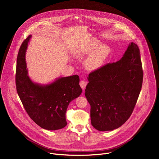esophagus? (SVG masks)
Returning a JSON list of instances; mask_svg holds the SVG:
<instances>
[{
    "mask_svg": "<svg viewBox=\"0 0 159 159\" xmlns=\"http://www.w3.org/2000/svg\"><path fill=\"white\" fill-rule=\"evenodd\" d=\"M87 84V81H85L84 80H81L80 82V87H81V88L82 89H85V87H86Z\"/></svg>",
    "mask_w": 159,
    "mask_h": 159,
    "instance_id": "34e87169",
    "label": "esophagus"
}]
</instances>
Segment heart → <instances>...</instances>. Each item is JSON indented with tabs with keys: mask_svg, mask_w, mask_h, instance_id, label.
Segmentation results:
<instances>
[{
	"mask_svg": "<svg viewBox=\"0 0 159 159\" xmlns=\"http://www.w3.org/2000/svg\"><path fill=\"white\" fill-rule=\"evenodd\" d=\"M84 52L91 53L85 60L86 68L89 70H96L102 65L109 55V49L99 41L94 40L85 48Z\"/></svg>",
	"mask_w": 159,
	"mask_h": 159,
	"instance_id": "b5f03b06",
	"label": "heart"
}]
</instances>
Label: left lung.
Here are the masks:
<instances>
[{"label": "left lung", "mask_w": 159, "mask_h": 159, "mask_svg": "<svg viewBox=\"0 0 159 159\" xmlns=\"http://www.w3.org/2000/svg\"><path fill=\"white\" fill-rule=\"evenodd\" d=\"M143 72L140 52L131 43L121 60L90 72L85 96L92 125L101 131L116 129L130 117L140 93Z\"/></svg>", "instance_id": "1"}]
</instances>
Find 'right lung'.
Instances as JSON below:
<instances>
[{
  "mask_svg": "<svg viewBox=\"0 0 159 159\" xmlns=\"http://www.w3.org/2000/svg\"><path fill=\"white\" fill-rule=\"evenodd\" d=\"M29 36L19 48L16 71L18 96L29 116L43 129L57 130L66 125L65 113L69 103L82 93L77 75L61 77L54 82L40 85L28 76L25 61Z\"/></svg>",
  "mask_w": 159,
  "mask_h": 159,
  "instance_id": "1",
  "label": "right lung"
}]
</instances>
